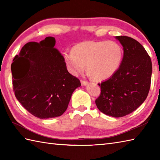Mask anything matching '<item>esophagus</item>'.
Returning <instances> with one entry per match:
<instances>
[{"instance_id": "34e87169", "label": "esophagus", "mask_w": 160, "mask_h": 160, "mask_svg": "<svg viewBox=\"0 0 160 160\" xmlns=\"http://www.w3.org/2000/svg\"><path fill=\"white\" fill-rule=\"evenodd\" d=\"M81 84H82V86H86V85H87L88 84H89V82H88L87 81H85V80H81Z\"/></svg>"}]
</instances>
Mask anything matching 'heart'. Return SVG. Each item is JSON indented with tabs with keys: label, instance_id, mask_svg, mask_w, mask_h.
<instances>
[{
	"label": "heart",
	"instance_id": "1",
	"mask_svg": "<svg viewBox=\"0 0 160 160\" xmlns=\"http://www.w3.org/2000/svg\"><path fill=\"white\" fill-rule=\"evenodd\" d=\"M124 50L120 44L112 40L83 41L64 52L63 59L70 72L76 75L86 69L97 81L111 78L120 68Z\"/></svg>",
	"mask_w": 160,
	"mask_h": 160
}]
</instances>
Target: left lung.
Here are the masks:
<instances>
[{"instance_id": "1", "label": "left lung", "mask_w": 160, "mask_h": 160, "mask_svg": "<svg viewBox=\"0 0 160 160\" xmlns=\"http://www.w3.org/2000/svg\"><path fill=\"white\" fill-rule=\"evenodd\" d=\"M115 38L123 47V59L113 76L98 84L101 93L96 104L102 113L121 118L136 110L147 98L152 62L147 51L136 40L125 36Z\"/></svg>"}]
</instances>
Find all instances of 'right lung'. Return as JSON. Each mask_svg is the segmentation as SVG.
<instances>
[{"mask_svg":"<svg viewBox=\"0 0 160 160\" xmlns=\"http://www.w3.org/2000/svg\"><path fill=\"white\" fill-rule=\"evenodd\" d=\"M53 37L29 42L13 58V89L22 107L40 119L56 118L67 110L79 79L67 71Z\"/></svg>","mask_w":160,"mask_h":160,"instance_id":"right-lung-1","label":"right lung"}]
</instances>
